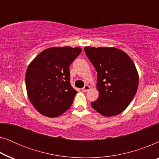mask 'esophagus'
Listing matches in <instances>:
<instances>
[{
  "instance_id": "esophagus-1",
  "label": "esophagus",
  "mask_w": 159,
  "mask_h": 159,
  "mask_svg": "<svg viewBox=\"0 0 159 159\" xmlns=\"http://www.w3.org/2000/svg\"><path fill=\"white\" fill-rule=\"evenodd\" d=\"M90 87L88 85V84H86V85L84 86V88L82 89V91H83V92H87V91H88L89 90H90Z\"/></svg>"
}]
</instances>
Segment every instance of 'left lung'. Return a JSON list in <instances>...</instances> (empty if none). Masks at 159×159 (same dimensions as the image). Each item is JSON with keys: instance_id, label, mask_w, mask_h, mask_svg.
I'll list each match as a JSON object with an SVG mask.
<instances>
[{"instance_id": "8db88e82", "label": "left lung", "mask_w": 159, "mask_h": 159, "mask_svg": "<svg viewBox=\"0 0 159 159\" xmlns=\"http://www.w3.org/2000/svg\"><path fill=\"white\" fill-rule=\"evenodd\" d=\"M84 52L98 72L99 97L91 103L104 116L124 111L136 94L139 76L131 58L120 49L111 47H84Z\"/></svg>"}]
</instances>
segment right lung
<instances>
[{"label": "right lung", "instance_id": "obj_1", "mask_svg": "<svg viewBox=\"0 0 159 159\" xmlns=\"http://www.w3.org/2000/svg\"><path fill=\"white\" fill-rule=\"evenodd\" d=\"M81 52L79 47L50 48L29 64L25 75L27 95L41 114L53 118L71 107L77 91L71 86L69 66Z\"/></svg>", "mask_w": 159, "mask_h": 159}]
</instances>
